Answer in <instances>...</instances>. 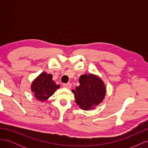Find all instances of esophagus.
<instances>
[{
  "instance_id": "34e87169",
  "label": "esophagus",
  "mask_w": 148,
  "mask_h": 148,
  "mask_svg": "<svg viewBox=\"0 0 148 148\" xmlns=\"http://www.w3.org/2000/svg\"><path fill=\"white\" fill-rule=\"evenodd\" d=\"M63 86L65 88L67 89H70L71 87V84L70 83H64L63 84Z\"/></svg>"
}]
</instances>
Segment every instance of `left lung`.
<instances>
[{"label":"left lung","mask_w":148,"mask_h":148,"mask_svg":"<svg viewBox=\"0 0 148 148\" xmlns=\"http://www.w3.org/2000/svg\"><path fill=\"white\" fill-rule=\"evenodd\" d=\"M79 82V86L76 87L75 90H72L76 103L83 110L95 109L106 96V89L104 83L97 76L91 73L82 75Z\"/></svg>","instance_id":"left-lung-1"}]
</instances>
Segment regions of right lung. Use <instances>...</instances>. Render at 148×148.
Segmentation results:
<instances>
[{
  "instance_id": "right-lung-1",
  "label": "right lung",
  "mask_w": 148,
  "mask_h": 148,
  "mask_svg": "<svg viewBox=\"0 0 148 148\" xmlns=\"http://www.w3.org/2000/svg\"><path fill=\"white\" fill-rule=\"evenodd\" d=\"M59 87V85H57L52 80V75L44 72L31 84V91L37 99L43 102L51 97Z\"/></svg>"
}]
</instances>
